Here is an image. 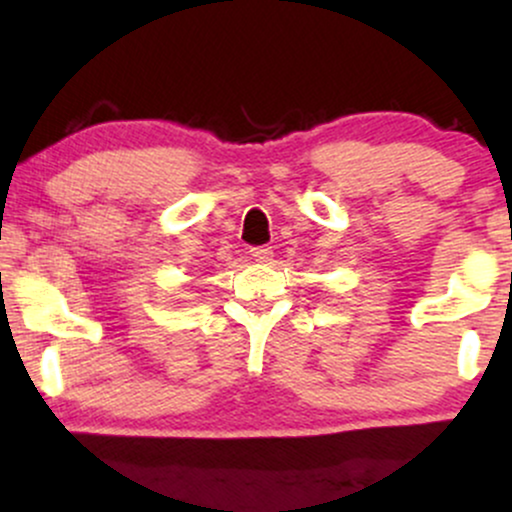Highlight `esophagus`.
<instances>
[{
    "mask_svg": "<svg viewBox=\"0 0 512 512\" xmlns=\"http://www.w3.org/2000/svg\"><path fill=\"white\" fill-rule=\"evenodd\" d=\"M250 255L255 257L257 262H269V260H272L274 252H272V248H267V245H257V248L250 250Z\"/></svg>",
    "mask_w": 512,
    "mask_h": 512,
    "instance_id": "1",
    "label": "esophagus"
}]
</instances>
